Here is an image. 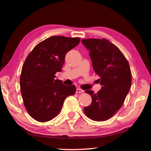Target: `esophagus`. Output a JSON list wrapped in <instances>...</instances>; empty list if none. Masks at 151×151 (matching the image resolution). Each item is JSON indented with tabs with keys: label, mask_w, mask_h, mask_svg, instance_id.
<instances>
[{
	"label": "esophagus",
	"mask_w": 151,
	"mask_h": 151,
	"mask_svg": "<svg viewBox=\"0 0 151 151\" xmlns=\"http://www.w3.org/2000/svg\"><path fill=\"white\" fill-rule=\"evenodd\" d=\"M76 93H84V91L82 90V89H81V88H76Z\"/></svg>",
	"instance_id": "obj_1"
}]
</instances>
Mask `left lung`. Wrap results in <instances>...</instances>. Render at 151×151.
<instances>
[{"label": "left lung", "mask_w": 151, "mask_h": 151, "mask_svg": "<svg viewBox=\"0 0 151 151\" xmlns=\"http://www.w3.org/2000/svg\"><path fill=\"white\" fill-rule=\"evenodd\" d=\"M89 50L93 67L99 75L102 88L97 93L85 91L92 97L84 112L89 119L104 121L113 116L122 106L131 86V71L124 55L107 39L81 40Z\"/></svg>", "instance_id": "left-lung-1"}]
</instances>
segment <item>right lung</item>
Instances as JSON below:
<instances>
[{
  "label": "right lung",
  "mask_w": 151,
  "mask_h": 151,
  "mask_svg": "<svg viewBox=\"0 0 151 151\" xmlns=\"http://www.w3.org/2000/svg\"><path fill=\"white\" fill-rule=\"evenodd\" d=\"M80 38L54 36L37 45L22 68L20 86L28 113L39 122L49 121L60 113L66 97L75 93V85L55 79L62 70L65 56Z\"/></svg>",
  "instance_id": "1"
}]
</instances>
